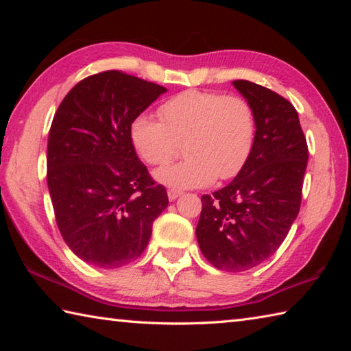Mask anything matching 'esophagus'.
I'll use <instances>...</instances> for the list:
<instances>
[{"label":"esophagus","mask_w":351,"mask_h":351,"mask_svg":"<svg viewBox=\"0 0 351 351\" xmlns=\"http://www.w3.org/2000/svg\"><path fill=\"white\" fill-rule=\"evenodd\" d=\"M182 195L181 191H178V190H169L167 191V196H169V200H176L178 197H180Z\"/></svg>","instance_id":"1"}]
</instances>
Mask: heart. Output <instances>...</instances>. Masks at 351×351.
<instances>
[{"instance_id":"1","label":"heart","mask_w":351,"mask_h":351,"mask_svg":"<svg viewBox=\"0 0 351 351\" xmlns=\"http://www.w3.org/2000/svg\"><path fill=\"white\" fill-rule=\"evenodd\" d=\"M161 121L138 116L131 125V141L141 160L152 166L173 158L185 141L181 162L154 171L164 187H206L215 178L229 180L241 171L255 146L256 119L241 96L187 90L160 107Z\"/></svg>"}]
</instances>
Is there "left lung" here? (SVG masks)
<instances>
[{"mask_svg": "<svg viewBox=\"0 0 351 351\" xmlns=\"http://www.w3.org/2000/svg\"><path fill=\"white\" fill-rule=\"evenodd\" d=\"M232 84L255 113V146L234 181L202 196L196 237L219 270L245 271L279 249L299 215L308 145L291 102L250 81Z\"/></svg>", "mask_w": 351, "mask_h": 351, "instance_id": "left-lung-1", "label": "left lung"}]
</instances>
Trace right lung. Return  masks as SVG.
<instances>
[{"label": "right lung", "instance_id": "1", "mask_svg": "<svg viewBox=\"0 0 351 351\" xmlns=\"http://www.w3.org/2000/svg\"><path fill=\"white\" fill-rule=\"evenodd\" d=\"M167 88L119 71L87 77L64 96L48 136V189L64 243L84 263L137 259L169 205L138 160L131 125Z\"/></svg>", "mask_w": 351, "mask_h": 351}]
</instances>
